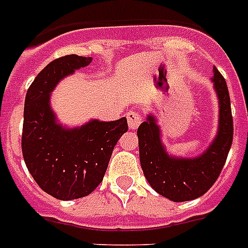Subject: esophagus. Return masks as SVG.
<instances>
[{"label": "esophagus", "instance_id": "1", "mask_svg": "<svg viewBox=\"0 0 248 248\" xmlns=\"http://www.w3.org/2000/svg\"><path fill=\"white\" fill-rule=\"evenodd\" d=\"M126 117H127L128 127L131 128V130L138 128L139 127V124L143 122V116H141V113L136 112V110H128Z\"/></svg>", "mask_w": 248, "mask_h": 248}]
</instances>
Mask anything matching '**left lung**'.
Segmentation results:
<instances>
[{
  "mask_svg": "<svg viewBox=\"0 0 248 248\" xmlns=\"http://www.w3.org/2000/svg\"><path fill=\"white\" fill-rule=\"evenodd\" d=\"M212 83L219 100L217 134L206 151L196 157H175L167 153L161 139V128L155 116L138 128L140 165L151 186L173 202H185L203 196L217 180L233 141L231 97L225 79L212 69Z\"/></svg>",
  "mask_w": 248,
  "mask_h": 248,
  "instance_id": "obj_1",
  "label": "left lung"
}]
</instances>
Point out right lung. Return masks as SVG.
Instances as JSON below:
<instances>
[{
	"mask_svg": "<svg viewBox=\"0 0 248 248\" xmlns=\"http://www.w3.org/2000/svg\"><path fill=\"white\" fill-rule=\"evenodd\" d=\"M93 58L72 55L52 60L29 86L24 103L21 151L27 169L44 192L62 201L89 196L101 183L127 120H91L78 127L58 122L50 99L56 85Z\"/></svg>",
	"mask_w": 248,
	"mask_h": 248,
	"instance_id": "add662e5",
	"label": "right lung"
}]
</instances>
